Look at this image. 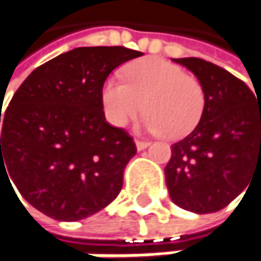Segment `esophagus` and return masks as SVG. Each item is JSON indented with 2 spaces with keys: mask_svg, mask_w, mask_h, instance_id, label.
<instances>
[{
  "mask_svg": "<svg viewBox=\"0 0 261 261\" xmlns=\"http://www.w3.org/2000/svg\"><path fill=\"white\" fill-rule=\"evenodd\" d=\"M151 143L148 142V140H136V146H137V149L139 151H142V149H145V148H148Z\"/></svg>",
  "mask_w": 261,
  "mask_h": 261,
  "instance_id": "1",
  "label": "esophagus"
}]
</instances>
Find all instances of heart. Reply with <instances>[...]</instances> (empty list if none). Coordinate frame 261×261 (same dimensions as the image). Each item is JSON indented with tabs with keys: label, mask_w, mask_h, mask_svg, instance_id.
Returning <instances> with one entry per match:
<instances>
[{
	"label": "heart",
	"mask_w": 261,
	"mask_h": 261,
	"mask_svg": "<svg viewBox=\"0 0 261 261\" xmlns=\"http://www.w3.org/2000/svg\"><path fill=\"white\" fill-rule=\"evenodd\" d=\"M127 83L107 79L101 89V102L107 121L125 127L143 110V124L149 131L180 139L196 127L204 110V90L181 66L159 57L140 59L125 68Z\"/></svg>",
	"instance_id": "1"
}]
</instances>
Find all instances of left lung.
Listing matches in <instances>:
<instances>
[{
  "mask_svg": "<svg viewBox=\"0 0 261 261\" xmlns=\"http://www.w3.org/2000/svg\"><path fill=\"white\" fill-rule=\"evenodd\" d=\"M174 62L201 83L204 110L195 130L171 146L166 186L184 210L219 212L261 172V99L221 66L196 57Z\"/></svg>",
  "mask_w": 261,
  "mask_h": 261,
  "instance_id": "1",
  "label": "left lung"
}]
</instances>
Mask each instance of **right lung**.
<instances>
[{
	"mask_svg": "<svg viewBox=\"0 0 261 261\" xmlns=\"http://www.w3.org/2000/svg\"><path fill=\"white\" fill-rule=\"evenodd\" d=\"M140 56L83 46L36 68L0 110V180L10 175L34 208L57 221L107 207L137 149L127 131L106 121L101 89L113 69Z\"/></svg>",
	"mask_w": 261,
	"mask_h": 261,
	"instance_id": "add662e5",
	"label": "right lung"
}]
</instances>
